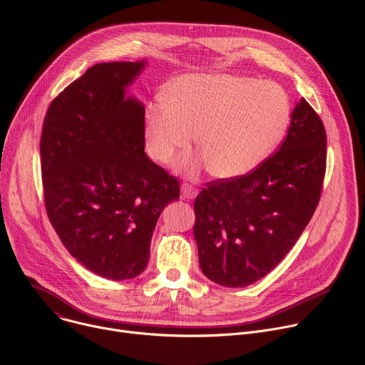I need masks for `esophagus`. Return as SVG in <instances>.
<instances>
[{
	"label": "esophagus",
	"instance_id": "obj_1",
	"mask_svg": "<svg viewBox=\"0 0 365 365\" xmlns=\"http://www.w3.org/2000/svg\"><path fill=\"white\" fill-rule=\"evenodd\" d=\"M197 195V189H195L192 185L189 183H183L182 185V197L183 199H193Z\"/></svg>",
	"mask_w": 365,
	"mask_h": 365
}]
</instances>
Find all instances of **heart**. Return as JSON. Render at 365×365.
<instances>
[{"label":"heart","instance_id":"obj_1","mask_svg":"<svg viewBox=\"0 0 365 365\" xmlns=\"http://www.w3.org/2000/svg\"><path fill=\"white\" fill-rule=\"evenodd\" d=\"M290 123L286 91L272 81L221 72L187 73L150 102L144 137L150 158L168 163L190 148L195 134L200 150L182 158L179 170L196 176L205 169L218 179H237L262 165Z\"/></svg>","mask_w":365,"mask_h":365}]
</instances>
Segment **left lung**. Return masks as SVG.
Instances as JSON below:
<instances>
[{
    "label": "left lung",
    "mask_w": 365,
    "mask_h": 365,
    "mask_svg": "<svg viewBox=\"0 0 365 365\" xmlns=\"http://www.w3.org/2000/svg\"><path fill=\"white\" fill-rule=\"evenodd\" d=\"M325 169V127L302 98L277 153L250 175L211 182L196 196L193 235L202 273L225 287L269 274L314 215Z\"/></svg>",
    "instance_id": "1"
}]
</instances>
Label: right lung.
<instances>
[{"instance_id": "add662e5", "label": "right lung", "mask_w": 365, "mask_h": 365, "mask_svg": "<svg viewBox=\"0 0 365 365\" xmlns=\"http://www.w3.org/2000/svg\"><path fill=\"white\" fill-rule=\"evenodd\" d=\"M141 62L98 63L61 92L40 138L48 220L69 254L111 280L137 277L179 180L144 153V106L127 96Z\"/></svg>"}]
</instances>
